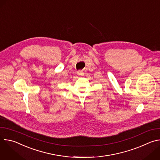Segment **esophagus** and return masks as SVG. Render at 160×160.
<instances>
[{
  "instance_id": "1",
  "label": "esophagus",
  "mask_w": 160,
  "mask_h": 160,
  "mask_svg": "<svg viewBox=\"0 0 160 160\" xmlns=\"http://www.w3.org/2000/svg\"><path fill=\"white\" fill-rule=\"evenodd\" d=\"M77 74L78 75H80V76H82V75H83V72L82 71H81V70H79V71L77 72Z\"/></svg>"
}]
</instances>
